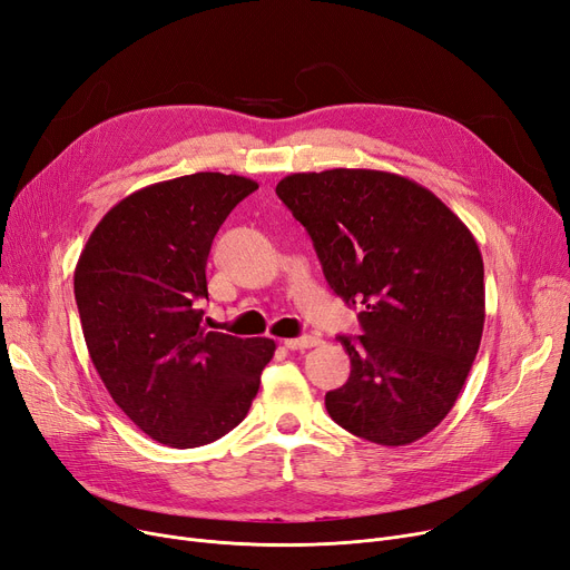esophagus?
Segmentation results:
<instances>
[{
  "label": "esophagus",
  "instance_id": "esophagus-1",
  "mask_svg": "<svg viewBox=\"0 0 570 570\" xmlns=\"http://www.w3.org/2000/svg\"><path fill=\"white\" fill-rule=\"evenodd\" d=\"M316 344H321V340L314 337V335H303V337H288V340H284V346H286V350H291V352L309 350V346H316Z\"/></svg>",
  "mask_w": 570,
  "mask_h": 570
}]
</instances>
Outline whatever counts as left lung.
<instances>
[{
    "label": "left lung",
    "instance_id": "left-lung-1",
    "mask_svg": "<svg viewBox=\"0 0 570 570\" xmlns=\"http://www.w3.org/2000/svg\"><path fill=\"white\" fill-rule=\"evenodd\" d=\"M279 200L309 233L326 282L361 307L340 335L346 384L333 422L384 448L431 433L454 407L484 328V263L463 220L412 179L380 169L298 171Z\"/></svg>",
    "mask_w": 570,
    "mask_h": 570
}]
</instances>
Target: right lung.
Returning <instances> with one entry per match:
<instances>
[{
  "label": "right lung",
  "mask_w": 570,
  "mask_h": 570,
  "mask_svg": "<svg viewBox=\"0 0 570 570\" xmlns=\"http://www.w3.org/2000/svg\"><path fill=\"white\" fill-rule=\"evenodd\" d=\"M256 181L197 171L151 184L111 207L73 269V295L97 375L114 403L167 448L230 433L252 407L269 337L209 331L207 258Z\"/></svg>",
  "instance_id": "right-lung-1"
}]
</instances>
